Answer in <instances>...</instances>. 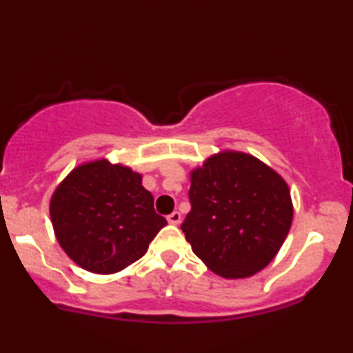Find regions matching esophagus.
<instances>
[{"instance_id":"1","label":"esophagus","mask_w":353,"mask_h":353,"mask_svg":"<svg viewBox=\"0 0 353 353\" xmlns=\"http://www.w3.org/2000/svg\"><path fill=\"white\" fill-rule=\"evenodd\" d=\"M168 222L172 223V225L181 223V214H179V212H172V214H169L168 215Z\"/></svg>"}]
</instances>
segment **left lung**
Listing matches in <instances>:
<instances>
[{
  "mask_svg": "<svg viewBox=\"0 0 353 353\" xmlns=\"http://www.w3.org/2000/svg\"><path fill=\"white\" fill-rule=\"evenodd\" d=\"M181 228L192 252L222 278H248L279 252L292 222L290 188L245 152L223 151L190 172Z\"/></svg>",
  "mask_w": 353,
  "mask_h": 353,
  "instance_id": "obj_1",
  "label": "left lung"
}]
</instances>
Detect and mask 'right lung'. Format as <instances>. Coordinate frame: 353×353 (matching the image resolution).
Here are the masks:
<instances>
[{
    "instance_id": "obj_1",
    "label": "right lung",
    "mask_w": 353,
    "mask_h": 353,
    "mask_svg": "<svg viewBox=\"0 0 353 353\" xmlns=\"http://www.w3.org/2000/svg\"><path fill=\"white\" fill-rule=\"evenodd\" d=\"M62 250L90 273L121 271L146 253L164 225L141 174L107 159L75 168L50 199Z\"/></svg>"
}]
</instances>
